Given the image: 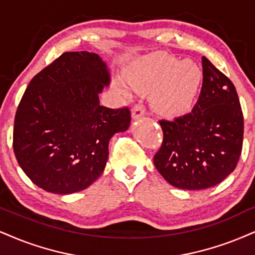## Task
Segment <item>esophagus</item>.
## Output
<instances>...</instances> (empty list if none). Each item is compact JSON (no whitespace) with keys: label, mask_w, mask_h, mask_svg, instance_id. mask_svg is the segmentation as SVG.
<instances>
[{"label":"esophagus","mask_w":255,"mask_h":255,"mask_svg":"<svg viewBox=\"0 0 255 255\" xmlns=\"http://www.w3.org/2000/svg\"><path fill=\"white\" fill-rule=\"evenodd\" d=\"M144 115H145V109H144L142 104H137V105L133 106L132 112H131V117H132V119H138L143 117Z\"/></svg>","instance_id":"obj_1"}]
</instances>
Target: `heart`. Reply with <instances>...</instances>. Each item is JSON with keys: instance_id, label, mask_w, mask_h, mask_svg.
<instances>
[{"instance_id": "b5f03b06", "label": "heart", "mask_w": 255, "mask_h": 255, "mask_svg": "<svg viewBox=\"0 0 255 255\" xmlns=\"http://www.w3.org/2000/svg\"><path fill=\"white\" fill-rule=\"evenodd\" d=\"M132 86L140 92L150 91L152 109L165 118L184 116L194 108L201 91L203 73L193 60H178L156 54L143 60L130 75ZM118 87L128 96V87Z\"/></svg>"}]
</instances>
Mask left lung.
Returning a JSON list of instances; mask_svg holds the SVG:
<instances>
[{"label":"left lung","instance_id":"left-lung-1","mask_svg":"<svg viewBox=\"0 0 255 255\" xmlns=\"http://www.w3.org/2000/svg\"><path fill=\"white\" fill-rule=\"evenodd\" d=\"M203 83L191 112L175 121H159L161 149L156 169L176 188L214 187L234 171L243 150L244 116L233 83L206 56Z\"/></svg>","mask_w":255,"mask_h":255}]
</instances>
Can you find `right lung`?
Masks as SVG:
<instances>
[{
	"instance_id": "add662e5",
	"label": "right lung",
	"mask_w": 255,
	"mask_h": 255,
	"mask_svg": "<svg viewBox=\"0 0 255 255\" xmlns=\"http://www.w3.org/2000/svg\"><path fill=\"white\" fill-rule=\"evenodd\" d=\"M110 81L103 59L86 51L64 53L30 80L15 116L12 147L41 189L73 194L103 174L110 139L131 121L128 108L100 105Z\"/></svg>"
}]
</instances>
